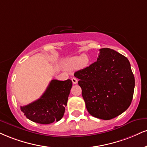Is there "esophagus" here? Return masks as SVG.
<instances>
[{
	"instance_id": "34e87169",
	"label": "esophagus",
	"mask_w": 147,
	"mask_h": 147,
	"mask_svg": "<svg viewBox=\"0 0 147 147\" xmlns=\"http://www.w3.org/2000/svg\"><path fill=\"white\" fill-rule=\"evenodd\" d=\"M72 84H76L77 83V81H78V80H77V79H76L75 77H73V78L72 79Z\"/></svg>"
}]
</instances>
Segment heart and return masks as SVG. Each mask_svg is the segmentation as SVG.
Listing matches in <instances>:
<instances>
[{"instance_id": "1", "label": "heart", "mask_w": 147, "mask_h": 147, "mask_svg": "<svg viewBox=\"0 0 147 147\" xmlns=\"http://www.w3.org/2000/svg\"><path fill=\"white\" fill-rule=\"evenodd\" d=\"M88 58L86 55L81 57H72L66 61V67L70 69H76L80 66H86L88 63Z\"/></svg>"}]
</instances>
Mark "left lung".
<instances>
[{
    "mask_svg": "<svg viewBox=\"0 0 147 147\" xmlns=\"http://www.w3.org/2000/svg\"><path fill=\"white\" fill-rule=\"evenodd\" d=\"M97 61L75 72L88 112L102 120L123 113L133 98L135 79L126 57L108 48L100 49Z\"/></svg>",
    "mask_w": 147,
    "mask_h": 147,
    "instance_id": "left-lung-1",
    "label": "left lung"
}]
</instances>
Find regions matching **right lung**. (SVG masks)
Listing matches in <instances>:
<instances>
[{
	"instance_id": "add662e5",
	"label": "right lung",
	"mask_w": 147,
	"mask_h": 147,
	"mask_svg": "<svg viewBox=\"0 0 147 147\" xmlns=\"http://www.w3.org/2000/svg\"><path fill=\"white\" fill-rule=\"evenodd\" d=\"M72 86L70 79H53L42 96L29 105L21 106V111L28 119L40 124L59 121L64 114Z\"/></svg>"
}]
</instances>
